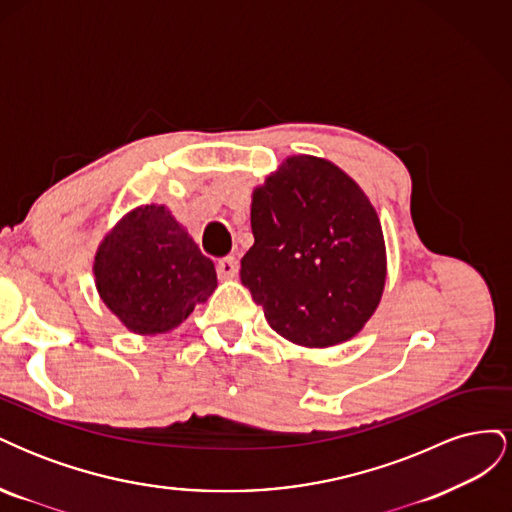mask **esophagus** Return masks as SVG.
Listing matches in <instances>:
<instances>
[{"mask_svg": "<svg viewBox=\"0 0 512 512\" xmlns=\"http://www.w3.org/2000/svg\"><path fill=\"white\" fill-rule=\"evenodd\" d=\"M239 273V262L232 258V256H226L218 262V275L220 280H235Z\"/></svg>", "mask_w": 512, "mask_h": 512, "instance_id": "obj_1", "label": "esophagus"}]
</instances>
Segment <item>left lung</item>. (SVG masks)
<instances>
[{
	"instance_id": "obj_1",
	"label": "left lung",
	"mask_w": 512,
	"mask_h": 512,
	"mask_svg": "<svg viewBox=\"0 0 512 512\" xmlns=\"http://www.w3.org/2000/svg\"><path fill=\"white\" fill-rule=\"evenodd\" d=\"M254 245L241 282L275 333L303 348L359 335L380 305V218L350 175L316 156H288L252 192Z\"/></svg>"
}]
</instances>
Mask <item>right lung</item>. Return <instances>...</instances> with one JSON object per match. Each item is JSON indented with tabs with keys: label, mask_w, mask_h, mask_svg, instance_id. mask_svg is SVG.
I'll list each match as a JSON object with an SVG mask.
<instances>
[{
	"label": "right lung",
	"mask_w": 512,
	"mask_h": 512,
	"mask_svg": "<svg viewBox=\"0 0 512 512\" xmlns=\"http://www.w3.org/2000/svg\"><path fill=\"white\" fill-rule=\"evenodd\" d=\"M102 303L134 335L177 329L218 288L213 262L166 205H141L106 232L94 256Z\"/></svg>",
	"instance_id": "right-lung-1"
}]
</instances>
